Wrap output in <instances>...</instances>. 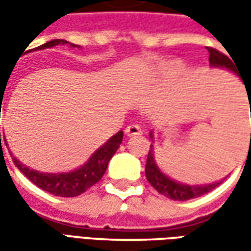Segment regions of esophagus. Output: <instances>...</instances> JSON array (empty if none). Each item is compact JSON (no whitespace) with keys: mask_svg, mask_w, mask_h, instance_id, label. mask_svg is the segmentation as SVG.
<instances>
[{"mask_svg":"<svg viewBox=\"0 0 251 251\" xmlns=\"http://www.w3.org/2000/svg\"><path fill=\"white\" fill-rule=\"evenodd\" d=\"M126 134L131 137V135H141L142 134V130H141V127L138 124H131L128 126L127 128H126Z\"/></svg>","mask_w":251,"mask_h":251,"instance_id":"34e87169","label":"esophagus"}]
</instances>
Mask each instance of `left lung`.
Wrapping results in <instances>:
<instances>
[{
	"instance_id": "left-lung-1",
	"label": "left lung",
	"mask_w": 251,
	"mask_h": 251,
	"mask_svg": "<svg viewBox=\"0 0 251 251\" xmlns=\"http://www.w3.org/2000/svg\"><path fill=\"white\" fill-rule=\"evenodd\" d=\"M208 51H209V65L211 67H219V68H226L229 71H233L236 73L235 70V61L232 63V60L222 54L221 51H218L212 47H207ZM247 92V89H246ZM249 98V104H250V95H247ZM251 109V104H250ZM151 140H153V135L152 132L150 134ZM251 138V134H250ZM251 142V141H250ZM145 176L147 180L151 183V186L155 188L159 194L165 196V197L170 198V200H175V201H187V200H193V198L201 197L204 194H207L209 191H212L214 188L218 187L224 180L226 177H224L219 181L215 183H209V184H183V183H178L173 178L168 177L156 165L155 162V156H153V147L151 145V150L148 152V158H147V165H145Z\"/></svg>"
}]
</instances>
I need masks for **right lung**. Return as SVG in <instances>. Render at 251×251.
<instances>
[{
	"label": "right lung",
	"mask_w": 251,
	"mask_h": 251,
	"mask_svg": "<svg viewBox=\"0 0 251 251\" xmlns=\"http://www.w3.org/2000/svg\"><path fill=\"white\" fill-rule=\"evenodd\" d=\"M67 43H68L67 40L54 39L51 42H47V43L39 46L36 50L50 49L54 46H58V44ZM70 46L75 47V44L73 43H70ZM121 141H123V131H119L107 142H104L99 150L95 151L85 165H82L81 168L75 169L73 172H68V173H43V172H37V170L25 166L24 163H21L15 156H12V160L16 165V168L19 169L25 176L29 178L33 184H36L37 187H40L42 190L50 193V194H54V196L76 197V196L85 193L88 188H91L93 184H96L103 177V175L107 169V165H109V160L116 153V151L119 150Z\"/></svg>",
	"instance_id": "right-lung-1"
}]
</instances>
